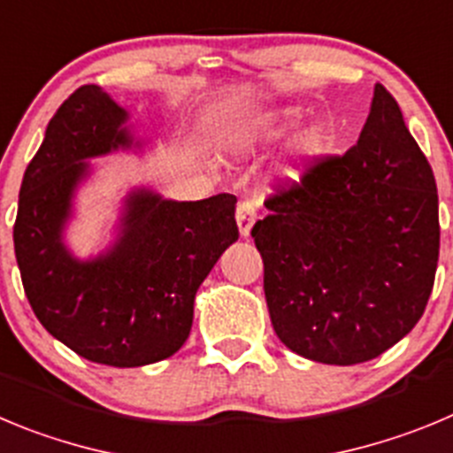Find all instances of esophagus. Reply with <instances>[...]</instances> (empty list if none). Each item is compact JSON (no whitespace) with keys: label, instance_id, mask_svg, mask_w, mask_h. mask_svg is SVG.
Instances as JSON below:
<instances>
[{"label":"esophagus","instance_id":"obj_1","mask_svg":"<svg viewBox=\"0 0 453 453\" xmlns=\"http://www.w3.org/2000/svg\"><path fill=\"white\" fill-rule=\"evenodd\" d=\"M256 219H258V209H256V204L251 199H242L238 204V209H235V222H238V229L242 238H249Z\"/></svg>","mask_w":453,"mask_h":453}]
</instances>
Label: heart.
Segmentation results:
<instances>
[{
  "instance_id": "heart-1",
  "label": "heart",
  "mask_w": 453,
  "mask_h": 453,
  "mask_svg": "<svg viewBox=\"0 0 453 453\" xmlns=\"http://www.w3.org/2000/svg\"><path fill=\"white\" fill-rule=\"evenodd\" d=\"M301 121V111L298 110H280L273 111V114L263 116L258 123H256L251 130H247L244 134H240V148L244 150H254L256 145L260 143H272V141L280 139L288 132H292L294 127ZM332 136L326 130V126L321 123H314V126L305 127L301 134L296 136L292 148V157L288 159V164L283 165L285 177H303L312 165H317L319 161L326 157V152L330 150Z\"/></svg>"
}]
</instances>
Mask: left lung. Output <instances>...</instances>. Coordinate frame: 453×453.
Masks as SVG:
<instances>
[{"mask_svg":"<svg viewBox=\"0 0 453 453\" xmlns=\"http://www.w3.org/2000/svg\"><path fill=\"white\" fill-rule=\"evenodd\" d=\"M265 206L251 238L272 326L289 350L352 366L420 321L441 249L438 193L387 87L375 85L357 145L278 186Z\"/></svg>","mask_w":453,"mask_h":453,"instance_id":"obj_1","label":"left lung"}]
</instances>
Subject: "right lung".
<instances>
[{"label": "right lung", "mask_w": 453, "mask_h": 453, "mask_svg": "<svg viewBox=\"0 0 453 453\" xmlns=\"http://www.w3.org/2000/svg\"><path fill=\"white\" fill-rule=\"evenodd\" d=\"M126 110L82 85L49 121L19 188L12 242L22 285L49 334L89 362L155 364L188 339L199 285L238 240L235 195L170 202L150 190L127 199L119 242L81 263L62 244L85 159L130 148Z\"/></svg>", "instance_id": "add662e5"}]
</instances>
